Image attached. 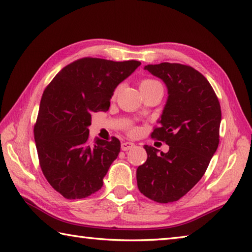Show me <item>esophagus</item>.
<instances>
[{
  "mask_svg": "<svg viewBox=\"0 0 252 252\" xmlns=\"http://www.w3.org/2000/svg\"><path fill=\"white\" fill-rule=\"evenodd\" d=\"M134 146H135V144L132 142H123L121 144V149L122 151H130V149H132Z\"/></svg>",
  "mask_w": 252,
  "mask_h": 252,
  "instance_id": "1",
  "label": "esophagus"
}]
</instances>
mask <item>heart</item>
I'll return each mask as SVG.
<instances>
[{"label": "heart", "mask_w": 252, "mask_h": 252, "mask_svg": "<svg viewBox=\"0 0 252 252\" xmlns=\"http://www.w3.org/2000/svg\"><path fill=\"white\" fill-rule=\"evenodd\" d=\"M158 82L155 81V80H144V81L141 83V87H145V85H153V84H157Z\"/></svg>", "instance_id": "b5f03b06"}]
</instances>
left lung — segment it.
<instances>
[{
  "label": "left lung",
  "instance_id": "obj_1",
  "mask_svg": "<svg viewBox=\"0 0 252 252\" xmlns=\"http://www.w3.org/2000/svg\"><path fill=\"white\" fill-rule=\"evenodd\" d=\"M145 70L161 79L168 98L152 137L165 142L168 153L145 145V163L137 168V187L154 201L179 200L194 187L219 145L221 107L208 80L181 63L147 65Z\"/></svg>",
  "mask_w": 252,
  "mask_h": 252
}]
</instances>
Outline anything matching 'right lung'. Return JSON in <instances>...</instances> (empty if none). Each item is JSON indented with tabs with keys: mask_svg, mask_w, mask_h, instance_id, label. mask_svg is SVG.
<instances>
[{
	"mask_svg": "<svg viewBox=\"0 0 252 252\" xmlns=\"http://www.w3.org/2000/svg\"><path fill=\"white\" fill-rule=\"evenodd\" d=\"M141 65L82 58L63 68L47 85L34 126L40 165L51 186L68 199H80L101 189L120 142L89 141L92 114L109 109L116 88Z\"/></svg>",
	"mask_w": 252,
	"mask_h": 252,
	"instance_id": "obj_1",
	"label": "right lung"
}]
</instances>
